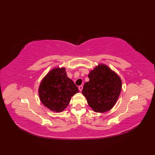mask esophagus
I'll return each instance as SVG.
<instances>
[{
    "mask_svg": "<svg viewBox=\"0 0 155 155\" xmlns=\"http://www.w3.org/2000/svg\"><path fill=\"white\" fill-rule=\"evenodd\" d=\"M78 88H79V91H81L83 90V86L82 85H80L78 87Z\"/></svg>",
    "mask_w": 155,
    "mask_h": 155,
    "instance_id": "esophagus-1",
    "label": "esophagus"
}]
</instances>
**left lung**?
<instances>
[{
    "mask_svg": "<svg viewBox=\"0 0 155 155\" xmlns=\"http://www.w3.org/2000/svg\"><path fill=\"white\" fill-rule=\"evenodd\" d=\"M88 77L89 81L84 85L82 94L88 105L97 112L109 110L115 105L120 94V78L103 64L92 70Z\"/></svg>",
    "mask_w": 155,
    "mask_h": 155,
    "instance_id": "left-lung-1",
    "label": "left lung"
}]
</instances>
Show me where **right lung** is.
<instances>
[{
    "label": "right lung",
    "instance_id": "obj_1",
    "mask_svg": "<svg viewBox=\"0 0 155 155\" xmlns=\"http://www.w3.org/2000/svg\"><path fill=\"white\" fill-rule=\"evenodd\" d=\"M79 92L78 87L69 79L65 68H54L42 80L39 94L41 102L50 110L63 111L70 103L71 97Z\"/></svg>",
    "mask_w": 155,
    "mask_h": 155
}]
</instances>
